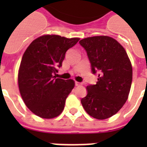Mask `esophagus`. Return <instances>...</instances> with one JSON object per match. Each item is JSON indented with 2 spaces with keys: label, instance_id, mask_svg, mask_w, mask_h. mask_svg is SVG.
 <instances>
[{
  "label": "esophagus",
  "instance_id": "obj_1",
  "mask_svg": "<svg viewBox=\"0 0 147 147\" xmlns=\"http://www.w3.org/2000/svg\"><path fill=\"white\" fill-rule=\"evenodd\" d=\"M75 85H76V86H80V85H82V83L78 82H76Z\"/></svg>",
  "mask_w": 147,
  "mask_h": 147
}]
</instances>
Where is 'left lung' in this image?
I'll use <instances>...</instances> for the list:
<instances>
[{"label": "left lung", "mask_w": 147, "mask_h": 147, "mask_svg": "<svg viewBox=\"0 0 147 147\" xmlns=\"http://www.w3.org/2000/svg\"><path fill=\"white\" fill-rule=\"evenodd\" d=\"M79 43L87 53L92 73L99 71L98 82L88 85L81 103L92 117L109 118L127 100L133 76L130 61L124 48L110 36L88 37Z\"/></svg>", "instance_id": "left-lung-1"}]
</instances>
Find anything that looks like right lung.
Returning a JSON list of instances; mask_svg holds the SVG:
<instances>
[{"instance_id":"add662e5","label":"right lung","mask_w":147,"mask_h":147,"mask_svg":"<svg viewBox=\"0 0 147 147\" xmlns=\"http://www.w3.org/2000/svg\"><path fill=\"white\" fill-rule=\"evenodd\" d=\"M79 38L45 35L36 39L22 57L18 85L25 105L33 114L50 119L59 116L75 86L73 80L55 78L65 53Z\"/></svg>"}]
</instances>
